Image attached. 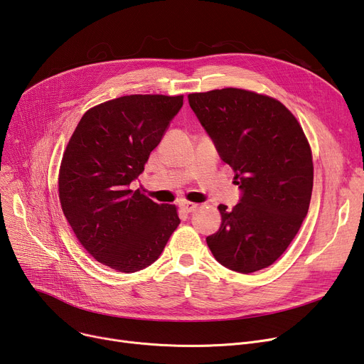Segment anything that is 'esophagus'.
I'll return each instance as SVG.
<instances>
[{
  "instance_id": "obj_1",
  "label": "esophagus",
  "mask_w": 364,
  "mask_h": 364,
  "mask_svg": "<svg viewBox=\"0 0 364 364\" xmlns=\"http://www.w3.org/2000/svg\"><path fill=\"white\" fill-rule=\"evenodd\" d=\"M178 205H180V208L183 209V211H184V213H187V214H190V213H195L196 209H198V205H196V203H193V202L181 200Z\"/></svg>"
}]
</instances>
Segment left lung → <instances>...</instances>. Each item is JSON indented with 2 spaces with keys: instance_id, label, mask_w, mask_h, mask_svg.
I'll use <instances>...</instances> for the list:
<instances>
[{
  "instance_id": "8db88e82",
  "label": "left lung",
  "mask_w": 364,
  "mask_h": 364,
  "mask_svg": "<svg viewBox=\"0 0 364 364\" xmlns=\"http://www.w3.org/2000/svg\"><path fill=\"white\" fill-rule=\"evenodd\" d=\"M188 105L235 171L233 209L220 205L221 225L206 243L237 273L272 265L307 217L313 192L310 144L294 114L269 95L239 88L188 94Z\"/></svg>"
}]
</instances>
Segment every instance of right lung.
<instances>
[{
  "label": "right lung",
  "mask_w": 364,
  "mask_h": 364,
  "mask_svg": "<svg viewBox=\"0 0 364 364\" xmlns=\"http://www.w3.org/2000/svg\"><path fill=\"white\" fill-rule=\"evenodd\" d=\"M183 95L134 94L84 113L65 150L59 198L75 236L99 262L134 273L155 262L180 218L129 184L144 171Z\"/></svg>",
  "instance_id": "add662e5"
}]
</instances>
